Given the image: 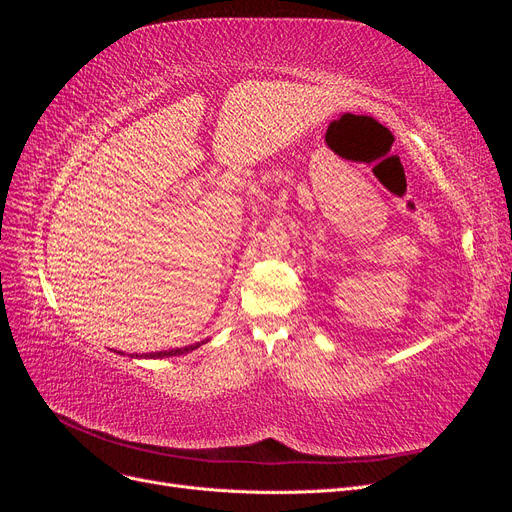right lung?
Returning a JSON list of instances; mask_svg holds the SVG:
<instances>
[{
  "instance_id": "1",
  "label": "right lung",
  "mask_w": 512,
  "mask_h": 512,
  "mask_svg": "<svg viewBox=\"0 0 512 512\" xmlns=\"http://www.w3.org/2000/svg\"><path fill=\"white\" fill-rule=\"evenodd\" d=\"M200 344H205V342H198V344H194V346H185V348H175V350L147 352V354H130V356H134V359H168V356H179V354H185V352H192V350H196Z\"/></svg>"
}]
</instances>
